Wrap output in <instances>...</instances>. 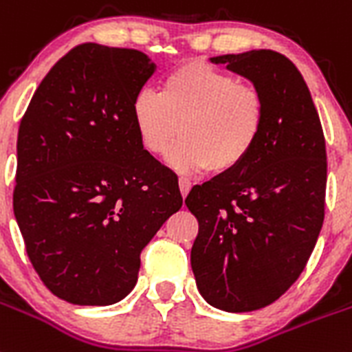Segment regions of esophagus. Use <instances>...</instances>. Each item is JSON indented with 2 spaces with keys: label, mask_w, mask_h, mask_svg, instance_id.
<instances>
[{
  "label": "esophagus",
  "mask_w": 352,
  "mask_h": 352,
  "mask_svg": "<svg viewBox=\"0 0 352 352\" xmlns=\"http://www.w3.org/2000/svg\"><path fill=\"white\" fill-rule=\"evenodd\" d=\"M179 188L182 197H186L189 193V189H191V180L186 179V177H179Z\"/></svg>",
  "instance_id": "1"
}]
</instances>
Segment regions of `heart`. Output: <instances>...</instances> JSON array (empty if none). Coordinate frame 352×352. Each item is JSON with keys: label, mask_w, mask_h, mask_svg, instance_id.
I'll return each instance as SVG.
<instances>
[{"label": "heart", "mask_w": 352, "mask_h": 352, "mask_svg": "<svg viewBox=\"0 0 352 352\" xmlns=\"http://www.w3.org/2000/svg\"><path fill=\"white\" fill-rule=\"evenodd\" d=\"M131 109L148 154H166L179 133L184 136L168 161L186 172H232L255 151L265 127L262 91L200 60L172 70L161 91L140 90Z\"/></svg>", "instance_id": "heart-1"}]
</instances>
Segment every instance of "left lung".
Instances as JSON below:
<instances>
[{
  "label": "left lung",
  "instance_id": "obj_1",
  "mask_svg": "<svg viewBox=\"0 0 352 352\" xmlns=\"http://www.w3.org/2000/svg\"><path fill=\"white\" fill-rule=\"evenodd\" d=\"M262 91L265 127L243 164L195 186L191 267L200 294L225 311L274 303L303 273L324 221L326 142L296 65L271 49L210 58Z\"/></svg>",
  "mask_w": 352,
  "mask_h": 352
}]
</instances>
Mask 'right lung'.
I'll list each match as a JSON object with an SVG mask.
<instances>
[{"mask_svg":"<svg viewBox=\"0 0 352 352\" xmlns=\"http://www.w3.org/2000/svg\"><path fill=\"white\" fill-rule=\"evenodd\" d=\"M154 70L136 49L76 45L21 120L15 219L36 274L72 305L129 294L142 250L182 207L177 175L134 127L133 99Z\"/></svg>","mask_w":352,"mask_h":352,"instance_id":"1","label":"right lung"}]
</instances>
